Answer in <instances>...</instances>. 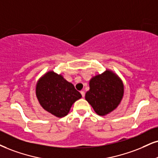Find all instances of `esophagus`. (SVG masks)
<instances>
[{"label": "esophagus", "instance_id": "1", "mask_svg": "<svg viewBox=\"0 0 158 158\" xmlns=\"http://www.w3.org/2000/svg\"><path fill=\"white\" fill-rule=\"evenodd\" d=\"M81 95H82V97H83L85 96V91H81Z\"/></svg>", "mask_w": 158, "mask_h": 158}]
</instances>
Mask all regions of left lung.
Segmentation results:
<instances>
[{"label":"left lung","instance_id":"left-lung-1","mask_svg":"<svg viewBox=\"0 0 158 158\" xmlns=\"http://www.w3.org/2000/svg\"><path fill=\"white\" fill-rule=\"evenodd\" d=\"M85 98L100 116L108 114L117 108L124 95V84L120 77L109 69L89 81Z\"/></svg>","mask_w":158,"mask_h":158}]
</instances>
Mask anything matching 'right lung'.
I'll use <instances>...</instances> for the list:
<instances>
[{
    "label": "right lung",
    "mask_w": 158,
    "mask_h": 158,
    "mask_svg": "<svg viewBox=\"0 0 158 158\" xmlns=\"http://www.w3.org/2000/svg\"><path fill=\"white\" fill-rule=\"evenodd\" d=\"M36 95L41 106L58 118L67 116L73 103L81 99V93L61 75L49 71L36 85Z\"/></svg>",
    "instance_id": "1"
}]
</instances>
